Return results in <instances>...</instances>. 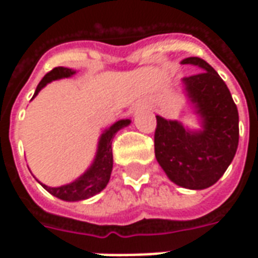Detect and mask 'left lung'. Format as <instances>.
<instances>
[{
  "label": "left lung",
  "instance_id": "left-lung-1",
  "mask_svg": "<svg viewBox=\"0 0 258 258\" xmlns=\"http://www.w3.org/2000/svg\"><path fill=\"white\" fill-rule=\"evenodd\" d=\"M182 64L203 69L182 79L203 118V131L190 133L178 121L156 116L155 156L173 182L188 189H205L221 178L236 153L238 107L224 80L206 60L192 56Z\"/></svg>",
  "mask_w": 258,
  "mask_h": 258
}]
</instances>
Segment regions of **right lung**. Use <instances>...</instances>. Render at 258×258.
I'll list each match as a JSON object with an SVG mask.
<instances>
[{
    "mask_svg": "<svg viewBox=\"0 0 258 258\" xmlns=\"http://www.w3.org/2000/svg\"><path fill=\"white\" fill-rule=\"evenodd\" d=\"M76 73L73 69L59 68L52 69L51 72H48L44 79L40 81V84L37 85V90L34 92V96L40 92L42 87H45L48 83H51L53 80L63 79V77H70ZM130 120H120L117 123H114L109 130H106L102 134L98 145V152L96 157L90 170H87L84 175H81L79 179H76L74 182L58 188H49L47 185L41 184L45 189L53 196H56L59 199L68 200V202H77V200L88 199L91 196H94L98 192H101L109 182L110 174L113 168V151H112V141L113 137L116 135L118 130H121L125 125H128Z\"/></svg>",
    "mask_w": 258,
    "mask_h": 258,
    "instance_id": "add662e5",
    "label": "right lung"
}]
</instances>
